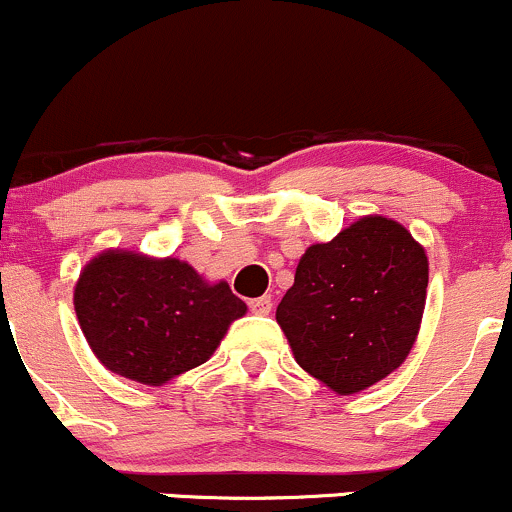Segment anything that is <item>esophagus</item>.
Returning <instances> with one entry per match:
<instances>
[{"instance_id": "1", "label": "esophagus", "mask_w": 512, "mask_h": 512, "mask_svg": "<svg viewBox=\"0 0 512 512\" xmlns=\"http://www.w3.org/2000/svg\"><path fill=\"white\" fill-rule=\"evenodd\" d=\"M249 308H251V313H256V315H268L273 308L271 295H261V298L249 300Z\"/></svg>"}]
</instances>
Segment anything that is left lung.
<instances>
[{
    "mask_svg": "<svg viewBox=\"0 0 512 512\" xmlns=\"http://www.w3.org/2000/svg\"><path fill=\"white\" fill-rule=\"evenodd\" d=\"M429 261L399 221L370 214L308 246L276 320L295 362L337 394H357L412 352Z\"/></svg>",
    "mask_w": 512,
    "mask_h": 512,
    "instance_id": "left-lung-1",
    "label": "left lung"
}]
</instances>
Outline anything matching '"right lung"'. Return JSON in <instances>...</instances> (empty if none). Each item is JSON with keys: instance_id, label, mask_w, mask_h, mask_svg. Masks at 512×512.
<instances>
[{"instance_id": "obj_1", "label": "right lung", "mask_w": 512, "mask_h": 512, "mask_svg": "<svg viewBox=\"0 0 512 512\" xmlns=\"http://www.w3.org/2000/svg\"><path fill=\"white\" fill-rule=\"evenodd\" d=\"M93 355L133 382L160 384L204 365L246 303L187 261L110 249L86 263L73 291Z\"/></svg>"}]
</instances>
